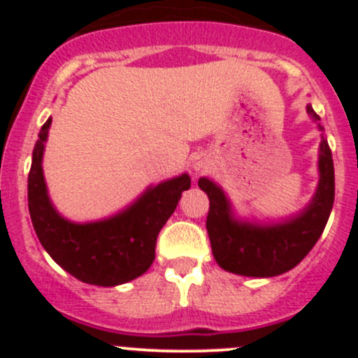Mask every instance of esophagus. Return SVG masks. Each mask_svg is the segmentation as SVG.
Masks as SVG:
<instances>
[{
  "mask_svg": "<svg viewBox=\"0 0 358 358\" xmlns=\"http://www.w3.org/2000/svg\"><path fill=\"white\" fill-rule=\"evenodd\" d=\"M209 168V162H208V159H204V157H197L196 161L192 162V169L196 173H202V171H206V169Z\"/></svg>",
  "mask_w": 358,
  "mask_h": 358,
  "instance_id": "esophagus-1",
  "label": "esophagus"
}]
</instances>
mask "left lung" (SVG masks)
Here are the masks:
<instances>
[{"label":"left lung","mask_w":358,"mask_h":358,"mask_svg":"<svg viewBox=\"0 0 358 358\" xmlns=\"http://www.w3.org/2000/svg\"><path fill=\"white\" fill-rule=\"evenodd\" d=\"M306 114L320 131L319 183L308 204L279 222H259L236 215L225 190L213 180L199 178L209 197L206 220L213 256L227 272L244 277H275L294 268L315 246L329 220L334 202V164L320 117L306 106Z\"/></svg>","instance_id":"left-lung-1"}]
</instances>
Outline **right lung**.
<instances>
[{
	"mask_svg": "<svg viewBox=\"0 0 358 358\" xmlns=\"http://www.w3.org/2000/svg\"><path fill=\"white\" fill-rule=\"evenodd\" d=\"M52 117L38 135L27 178L32 227L39 243L66 272L81 282L112 287L136 279L149 270L156 256L159 230L176 209L190 176L182 173L150 185L115 215L95 222H71L50 199L43 173V156Z\"/></svg>",
	"mask_w": 358,
	"mask_h": 358,
	"instance_id": "obj_1",
	"label": "right lung"
}]
</instances>
